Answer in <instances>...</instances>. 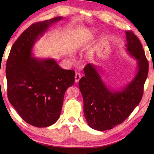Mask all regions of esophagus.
Returning <instances> with one entry per match:
<instances>
[{
    "mask_svg": "<svg viewBox=\"0 0 154 154\" xmlns=\"http://www.w3.org/2000/svg\"><path fill=\"white\" fill-rule=\"evenodd\" d=\"M81 75L80 73H77L75 74V83L79 82L80 79H81Z\"/></svg>",
    "mask_w": 154,
    "mask_h": 154,
    "instance_id": "obj_1",
    "label": "esophagus"
}]
</instances>
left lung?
Wrapping results in <instances>:
<instances>
[{
	"mask_svg": "<svg viewBox=\"0 0 154 154\" xmlns=\"http://www.w3.org/2000/svg\"><path fill=\"white\" fill-rule=\"evenodd\" d=\"M125 47L137 60V73L120 91L110 89L104 83L98 67L89 63L84 68L79 87L83 98V112L91 128L99 131L112 129L122 123L141 100L148 74V61L141 42L131 31L126 32Z\"/></svg>",
	"mask_w": 154,
	"mask_h": 154,
	"instance_id": "obj_1",
	"label": "left lung"
}]
</instances>
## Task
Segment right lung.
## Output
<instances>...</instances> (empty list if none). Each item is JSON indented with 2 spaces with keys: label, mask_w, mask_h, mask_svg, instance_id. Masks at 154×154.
<instances>
[{
  "label": "right lung",
  "mask_w": 154,
  "mask_h": 154,
  "mask_svg": "<svg viewBox=\"0 0 154 154\" xmlns=\"http://www.w3.org/2000/svg\"><path fill=\"white\" fill-rule=\"evenodd\" d=\"M61 16L38 22L12 45L6 67L9 102L25 122L42 128L60 118L65 93L75 82L73 70L61 68L53 58L33 57L35 42Z\"/></svg>",
  "instance_id": "add662e5"
}]
</instances>
